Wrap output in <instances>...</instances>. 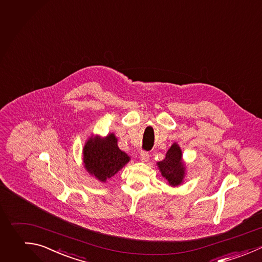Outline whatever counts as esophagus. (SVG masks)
<instances>
[{"label":"esophagus","instance_id":"1","mask_svg":"<svg viewBox=\"0 0 262 262\" xmlns=\"http://www.w3.org/2000/svg\"><path fill=\"white\" fill-rule=\"evenodd\" d=\"M139 159L141 162H147L149 160V155L148 152L146 151H141L140 152V156H139Z\"/></svg>","mask_w":262,"mask_h":262}]
</instances>
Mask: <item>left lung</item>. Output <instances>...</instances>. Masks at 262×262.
I'll use <instances>...</instances> for the list:
<instances>
[{"label": "left lung", "instance_id": "8db88e82", "mask_svg": "<svg viewBox=\"0 0 262 262\" xmlns=\"http://www.w3.org/2000/svg\"><path fill=\"white\" fill-rule=\"evenodd\" d=\"M157 166L162 176L171 186H178L183 183L186 166L182 160V150L180 146L174 142L168 149L163 161L158 162Z\"/></svg>", "mask_w": 262, "mask_h": 262}]
</instances>
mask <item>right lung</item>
<instances>
[{"mask_svg": "<svg viewBox=\"0 0 262 262\" xmlns=\"http://www.w3.org/2000/svg\"><path fill=\"white\" fill-rule=\"evenodd\" d=\"M129 161L130 157L119 148L118 138L114 133L105 137L92 135L83 147L84 168L100 182H106Z\"/></svg>", "mask_w": 262, "mask_h": 262, "instance_id": "1", "label": "right lung"}]
</instances>
